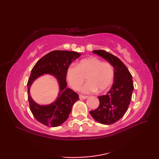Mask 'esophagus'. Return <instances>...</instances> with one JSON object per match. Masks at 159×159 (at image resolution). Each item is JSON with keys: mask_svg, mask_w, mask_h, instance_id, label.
I'll list each match as a JSON object with an SVG mask.
<instances>
[{"mask_svg": "<svg viewBox=\"0 0 159 159\" xmlns=\"http://www.w3.org/2000/svg\"><path fill=\"white\" fill-rule=\"evenodd\" d=\"M79 98H80V99H81V100H85V99H87V98H88V96H82V95H79Z\"/></svg>", "mask_w": 159, "mask_h": 159, "instance_id": "obj_1", "label": "esophagus"}]
</instances>
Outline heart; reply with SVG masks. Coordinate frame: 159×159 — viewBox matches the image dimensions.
<instances>
[{"mask_svg": "<svg viewBox=\"0 0 159 159\" xmlns=\"http://www.w3.org/2000/svg\"><path fill=\"white\" fill-rule=\"evenodd\" d=\"M115 76L113 66L110 63L103 62L96 57L82 59L76 66H70L67 70L66 78L74 90L79 89L85 77L87 82L81 87L84 93L104 92L112 85Z\"/></svg>", "mask_w": 159, "mask_h": 159, "instance_id": "heart-1", "label": "heart"}]
</instances>
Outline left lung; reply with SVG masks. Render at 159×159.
Returning <instances> with one entry per match:
<instances>
[{
    "label": "left lung",
    "instance_id": "obj_1",
    "mask_svg": "<svg viewBox=\"0 0 159 159\" xmlns=\"http://www.w3.org/2000/svg\"><path fill=\"white\" fill-rule=\"evenodd\" d=\"M102 57L113 66V83L106 95L98 96L100 104L90 114L100 124L109 125L120 120L128 110L134 89L133 79L126 66L112 54L103 50L92 51Z\"/></svg>",
    "mask_w": 159,
    "mask_h": 159
}]
</instances>
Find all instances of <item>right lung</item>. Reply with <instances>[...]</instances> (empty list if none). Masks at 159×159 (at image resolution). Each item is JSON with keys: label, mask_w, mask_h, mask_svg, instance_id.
<instances>
[{"label": "right lung", "mask_w": 159, "mask_h": 159, "mask_svg": "<svg viewBox=\"0 0 159 159\" xmlns=\"http://www.w3.org/2000/svg\"><path fill=\"white\" fill-rule=\"evenodd\" d=\"M81 54L67 50H54L43 56L33 67L28 80V99L31 113L35 119L47 126L57 127L67 120L74 102L79 100V95L67 87L66 72L73 61ZM44 74H50L56 78L60 92L53 103L40 106L32 100L30 88L32 83Z\"/></svg>", "instance_id": "right-lung-1"}]
</instances>
